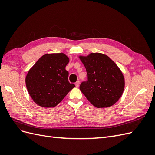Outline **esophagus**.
<instances>
[{"label":"esophagus","instance_id":"1","mask_svg":"<svg viewBox=\"0 0 155 155\" xmlns=\"http://www.w3.org/2000/svg\"><path fill=\"white\" fill-rule=\"evenodd\" d=\"M75 85H76V87H78L79 85V81H78L76 83H75Z\"/></svg>","mask_w":155,"mask_h":155}]
</instances>
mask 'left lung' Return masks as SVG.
I'll list each match as a JSON object with an SVG mask.
<instances>
[{
  "mask_svg": "<svg viewBox=\"0 0 155 155\" xmlns=\"http://www.w3.org/2000/svg\"><path fill=\"white\" fill-rule=\"evenodd\" d=\"M79 58L85 66L88 80L80 85L81 91L97 108L113 105L122 95L124 76L116 64L107 55L91 53Z\"/></svg>",
  "mask_w": 155,
  "mask_h": 155,
  "instance_id": "1",
  "label": "left lung"
}]
</instances>
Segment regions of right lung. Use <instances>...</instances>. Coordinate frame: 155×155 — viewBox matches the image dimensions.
Instances as JSON below:
<instances>
[{
    "instance_id": "add662e5",
    "label": "right lung",
    "mask_w": 155,
    "mask_h": 155,
    "mask_svg": "<svg viewBox=\"0 0 155 155\" xmlns=\"http://www.w3.org/2000/svg\"><path fill=\"white\" fill-rule=\"evenodd\" d=\"M69 58L63 53L46 54L41 57L28 72L27 90L38 105L54 107L75 87L68 80L65 67Z\"/></svg>"
}]
</instances>
